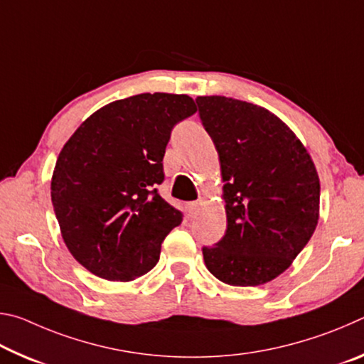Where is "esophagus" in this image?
<instances>
[{"label": "esophagus", "mask_w": 364, "mask_h": 364, "mask_svg": "<svg viewBox=\"0 0 364 364\" xmlns=\"http://www.w3.org/2000/svg\"><path fill=\"white\" fill-rule=\"evenodd\" d=\"M202 204H204V202L202 200H197V202H191V204L188 205V210H189V213L191 215H196L197 212L200 210V207H202Z\"/></svg>", "instance_id": "1"}]
</instances>
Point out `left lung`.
Returning <instances> with one entry per match:
<instances>
[{"label": "left lung", "mask_w": 364, "mask_h": 364, "mask_svg": "<svg viewBox=\"0 0 364 364\" xmlns=\"http://www.w3.org/2000/svg\"><path fill=\"white\" fill-rule=\"evenodd\" d=\"M220 157L226 232L204 247L207 269L230 286H260L291 267L316 230L319 178L279 117L225 96L196 100Z\"/></svg>", "instance_id": "obj_1"}]
</instances>
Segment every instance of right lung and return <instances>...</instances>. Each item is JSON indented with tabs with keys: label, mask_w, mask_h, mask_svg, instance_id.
<instances>
[{
	"label": "right lung",
	"mask_w": 364,
	"mask_h": 364,
	"mask_svg": "<svg viewBox=\"0 0 364 364\" xmlns=\"http://www.w3.org/2000/svg\"><path fill=\"white\" fill-rule=\"evenodd\" d=\"M196 110L188 95H136L96 110L64 144L51 200L67 249L90 273L127 282L157 264L183 221L157 193L165 147Z\"/></svg>",
	"instance_id": "1"
}]
</instances>
